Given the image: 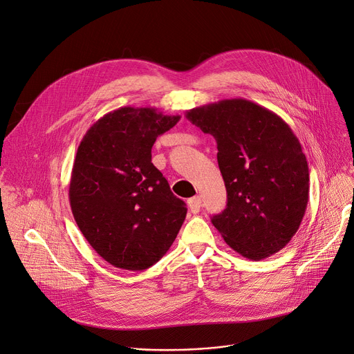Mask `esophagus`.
<instances>
[{"label": "esophagus", "mask_w": 354, "mask_h": 354, "mask_svg": "<svg viewBox=\"0 0 354 354\" xmlns=\"http://www.w3.org/2000/svg\"><path fill=\"white\" fill-rule=\"evenodd\" d=\"M188 206H189V210L192 212V214H198V212L201 210V206H202L201 198H199V196L189 198V199H188Z\"/></svg>", "instance_id": "esophagus-1"}]
</instances>
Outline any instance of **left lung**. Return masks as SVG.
Here are the masks:
<instances>
[{
    "instance_id": "left-lung-1",
    "label": "left lung",
    "mask_w": 354,
    "mask_h": 354,
    "mask_svg": "<svg viewBox=\"0 0 354 354\" xmlns=\"http://www.w3.org/2000/svg\"><path fill=\"white\" fill-rule=\"evenodd\" d=\"M185 117L216 139L227 205L212 223L227 245L252 261L285 248L310 191L307 159L288 122L247 99L195 107Z\"/></svg>"
}]
</instances>
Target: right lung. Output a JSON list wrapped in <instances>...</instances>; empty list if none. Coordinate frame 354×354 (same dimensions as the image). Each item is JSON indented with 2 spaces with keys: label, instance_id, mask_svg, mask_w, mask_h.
Here are the masks:
<instances>
[{
  "label": "right lung",
  "instance_id": "right-lung-1",
  "mask_svg": "<svg viewBox=\"0 0 354 354\" xmlns=\"http://www.w3.org/2000/svg\"><path fill=\"white\" fill-rule=\"evenodd\" d=\"M180 118L153 107H120L99 118L78 147L71 210L92 248L115 268L156 263L185 219V203L152 163L156 138Z\"/></svg>",
  "mask_w": 354,
  "mask_h": 354
}]
</instances>
